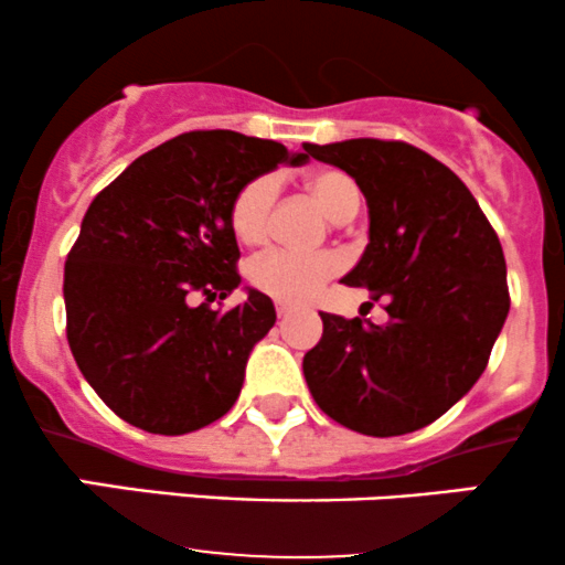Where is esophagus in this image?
<instances>
[{
    "mask_svg": "<svg viewBox=\"0 0 565 565\" xmlns=\"http://www.w3.org/2000/svg\"><path fill=\"white\" fill-rule=\"evenodd\" d=\"M291 305L289 302H276V313H278V319H287V316L291 313Z\"/></svg>",
    "mask_w": 565,
    "mask_h": 565,
    "instance_id": "esophagus-1",
    "label": "esophagus"
}]
</instances>
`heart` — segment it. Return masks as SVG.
I'll list each match as a JSON object with an SVG mask.
<instances>
[{"mask_svg":"<svg viewBox=\"0 0 565 565\" xmlns=\"http://www.w3.org/2000/svg\"><path fill=\"white\" fill-rule=\"evenodd\" d=\"M305 188L316 199V204L337 223H345L361 206V185L355 183L353 174L337 170V167L313 170L305 178ZM276 196L278 180L274 174H260V178H252L249 183L238 188L228 210L231 231L238 242L249 246L265 242ZM340 268L342 260L334 252L302 255V252L274 249L249 265V281L252 287L274 297V300L305 302Z\"/></svg>","mask_w":565,"mask_h":565,"instance_id":"obj_1","label":"heart"}]
</instances>
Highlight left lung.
Instances as JSON below:
<instances>
[{"label":"left lung","instance_id":"8db88e82","mask_svg":"<svg viewBox=\"0 0 565 565\" xmlns=\"http://www.w3.org/2000/svg\"><path fill=\"white\" fill-rule=\"evenodd\" d=\"M305 157L353 174L369 206V244L342 278L385 300L387 321L321 313L302 359L316 404L377 438L436 423L476 385L510 310L508 265L468 185L401 140L305 142Z\"/></svg>","mask_w":565,"mask_h":565}]
</instances>
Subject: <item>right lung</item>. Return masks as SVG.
Wrapping results in <instances>:
<instances>
[{"label": "right lung", "mask_w": 565, "mask_h": 565, "mask_svg": "<svg viewBox=\"0 0 565 565\" xmlns=\"http://www.w3.org/2000/svg\"><path fill=\"white\" fill-rule=\"evenodd\" d=\"M305 161L281 142L199 129L142 153L89 204L63 278L66 334L125 423L183 436L236 404L276 308L257 289L225 313L210 308L242 284L231 201L252 178Z\"/></svg>", "instance_id": "right-lung-1"}]
</instances>
